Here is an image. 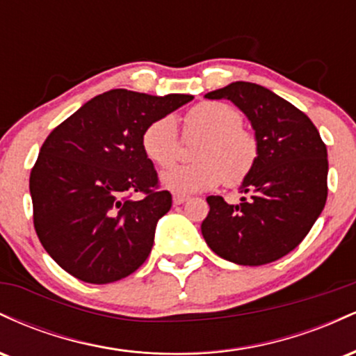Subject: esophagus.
I'll use <instances>...</instances> for the list:
<instances>
[{"instance_id": "obj_1", "label": "esophagus", "mask_w": 356, "mask_h": 356, "mask_svg": "<svg viewBox=\"0 0 356 356\" xmlns=\"http://www.w3.org/2000/svg\"><path fill=\"white\" fill-rule=\"evenodd\" d=\"M187 199H189V195H186V194H174L172 195V201L175 206H181V204L186 202Z\"/></svg>"}]
</instances>
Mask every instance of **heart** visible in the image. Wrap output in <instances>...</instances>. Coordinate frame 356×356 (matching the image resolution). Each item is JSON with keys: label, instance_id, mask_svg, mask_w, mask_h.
I'll return each mask as SVG.
<instances>
[{"label": "heart", "instance_id": "heart-1", "mask_svg": "<svg viewBox=\"0 0 356 356\" xmlns=\"http://www.w3.org/2000/svg\"><path fill=\"white\" fill-rule=\"evenodd\" d=\"M243 113L226 102H201L184 117V138L195 140L192 164L174 165L161 181L174 192L209 191L219 184L236 187L246 181L259 157L254 132L243 127ZM142 150L150 162L167 167L181 152V137L170 115L150 122L142 132Z\"/></svg>", "mask_w": 356, "mask_h": 356}]
</instances>
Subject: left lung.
I'll list each match as a JSON object with an SVG mask.
<instances>
[{"mask_svg":"<svg viewBox=\"0 0 356 356\" xmlns=\"http://www.w3.org/2000/svg\"><path fill=\"white\" fill-rule=\"evenodd\" d=\"M206 99H226L246 113L256 130L259 157L241 186L238 206L209 195L201 231L216 254L263 266L291 252L321 214L328 195V157L306 113L271 90L234 81Z\"/></svg>","mask_w":356,"mask_h":356,"instance_id":"left-lung-1","label":"left lung"}]
</instances>
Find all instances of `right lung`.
<instances>
[{
    "label": "right lung",
    "instance_id": "right-lung-1",
    "mask_svg": "<svg viewBox=\"0 0 356 356\" xmlns=\"http://www.w3.org/2000/svg\"><path fill=\"white\" fill-rule=\"evenodd\" d=\"M192 95L154 97L115 88L93 97L51 130L30 174L33 224L56 264L92 284L132 275L172 206L142 150L150 122ZM136 191L140 202L129 199Z\"/></svg>",
    "mask_w": 356,
    "mask_h": 356
}]
</instances>
